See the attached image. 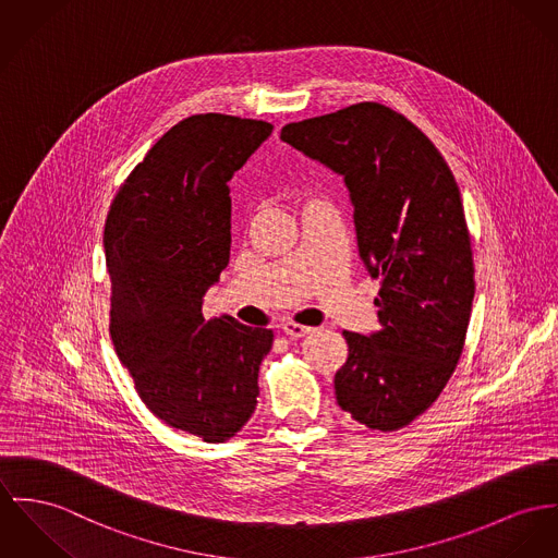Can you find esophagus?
Instances as JSON below:
<instances>
[{
  "label": "esophagus",
  "instance_id": "esophagus-1",
  "mask_svg": "<svg viewBox=\"0 0 558 558\" xmlns=\"http://www.w3.org/2000/svg\"><path fill=\"white\" fill-rule=\"evenodd\" d=\"M282 331H284L289 338H293V340H301V338H305V336L312 333V327H303V325H298V323H284V325H282Z\"/></svg>",
  "mask_w": 558,
  "mask_h": 558
}]
</instances>
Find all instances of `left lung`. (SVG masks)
Instances as JSON below:
<instances>
[{
    "label": "left lung",
    "instance_id": "1",
    "mask_svg": "<svg viewBox=\"0 0 558 558\" xmlns=\"http://www.w3.org/2000/svg\"><path fill=\"white\" fill-rule=\"evenodd\" d=\"M280 140L342 175L359 255L380 280V329L343 331L338 403L369 429H401L450 380L472 316V242L459 184L429 137L383 104L289 123Z\"/></svg>",
    "mask_w": 558,
    "mask_h": 558
}]
</instances>
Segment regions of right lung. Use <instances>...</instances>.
I'll return each mask as SVG.
<instances>
[{
	"label": "right lung",
	"mask_w": 558,
	"mask_h": 558,
	"mask_svg": "<svg viewBox=\"0 0 558 558\" xmlns=\"http://www.w3.org/2000/svg\"><path fill=\"white\" fill-rule=\"evenodd\" d=\"M271 125L195 114L129 173L104 229L110 336L146 408L173 429L220 444L255 414L271 329L204 318L231 251L229 180Z\"/></svg>",
	"instance_id": "right-lung-1"
}]
</instances>
